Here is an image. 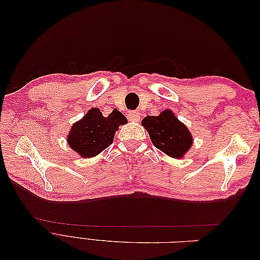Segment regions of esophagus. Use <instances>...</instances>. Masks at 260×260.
I'll use <instances>...</instances> for the list:
<instances>
[{"label": "esophagus", "instance_id": "obj_1", "mask_svg": "<svg viewBox=\"0 0 260 260\" xmlns=\"http://www.w3.org/2000/svg\"><path fill=\"white\" fill-rule=\"evenodd\" d=\"M139 118H140V114H139L138 112L131 111V112L128 113V119H129V120L136 121V120H139Z\"/></svg>", "mask_w": 260, "mask_h": 260}]
</instances>
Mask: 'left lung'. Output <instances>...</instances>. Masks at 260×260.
I'll return each mask as SVG.
<instances>
[{
  "label": "left lung",
  "mask_w": 260,
  "mask_h": 260,
  "mask_svg": "<svg viewBox=\"0 0 260 260\" xmlns=\"http://www.w3.org/2000/svg\"><path fill=\"white\" fill-rule=\"evenodd\" d=\"M142 125L154 146L174 158H182L192 146L191 132L170 109H165L158 116H146Z\"/></svg>",
  "instance_id": "left-lung-1"
}]
</instances>
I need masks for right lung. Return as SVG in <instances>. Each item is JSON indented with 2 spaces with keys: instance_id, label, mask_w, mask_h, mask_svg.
Instances as JSON below:
<instances>
[{
  "instance_id": "1",
  "label": "right lung",
  "mask_w": 260,
  "mask_h": 260,
  "mask_svg": "<svg viewBox=\"0 0 260 260\" xmlns=\"http://www.w3.org/2000/svg\"><path fill=\"white\" fill-rule=\"evenodd\" d=\"M125 123L127 118L117 109L104 117L99 108H91L82 119L74 123L67 142L83 158H90L111 145L115 132Z\"/></svg>"
}]
</instances>
